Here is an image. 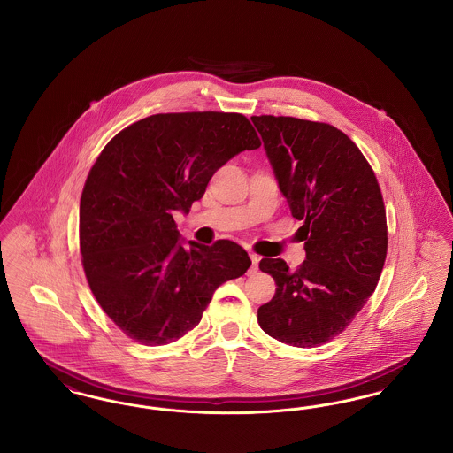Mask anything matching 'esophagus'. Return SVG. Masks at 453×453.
I'll return each mask as SVG.
<instances>
[{"instance_id":"esophagus-1","label":"esophagus","mask_w":453,"mask_h":453,"mask_svg":"<svg viewBox=\"0 0 453 453\" xmlns=\"http://www.w3.org/2000/svg\"><path fill=\"white\" fill-rule=\"evenodd\" d=\"M250 258H251V263H253L250 273H257V272H258L259 257L258 255H255V253H250Z\"/></svg>"}]
</instances>
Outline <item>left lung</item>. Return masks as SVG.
<instances>
[{
    "label": "left lung",
    "instance_id": "obj_1",
    "mask_svg": "<svg viewBox=\"0 0 453 453\" xmlns=\"http://www.w3.org/2000/svg\"><path fill=\"white\" fill-rule=\"evenodd\" d=\"M287 198L302 220L305 259L290 272L263 258L277 292L258 309L261 329L287 345L314 348L362 311L388 255V222L375 173L342 130L294 117H251Z\"/></svg>",
    "mask_w": 453,
    "mask_h": 453
}]
</instances>
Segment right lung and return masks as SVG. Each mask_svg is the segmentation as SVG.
I'll use <instances>...</instances> for the list:
<instances>
[{"instance_id":"1","label":"right lung","mask_w":453,"mask_h":453,"mask_svg":"<svg viewBox=\"0 0 453 453\" xmlns=\"http://www.w3.org/2000/svg\"><path fill=\"white\" fill-rule=\"evenodd\" d=\"M241 113H157L119 132L89 170L80 202V250L95 299L129 338L168 345L200 323L219 285L246 273L248 253L180 237L214 173L258 150Z\"/></svg>"}]
</instances>
